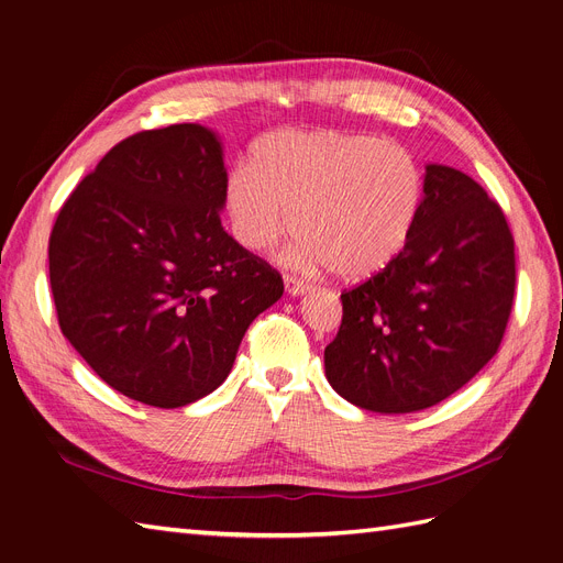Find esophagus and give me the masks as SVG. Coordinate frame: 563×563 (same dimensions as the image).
Wrapping results in <instances>:
<instances>
[{"label":"esophagus","instance_id":"esophagus-1","mask_svg":"<svg viewBox=\"0 0 563 563\" xmlns=\"http://www.w3.org/2000/svg\"><path fill=\"white\" fill-rule=\"evenodd\" d=\"M284 288H286L288 296L296 298V296L308 294V291H310V284L298 279V277H294V275H286V277H284Z\"/></svg>","mask_w":563,"mask_h":563}]
</instances>
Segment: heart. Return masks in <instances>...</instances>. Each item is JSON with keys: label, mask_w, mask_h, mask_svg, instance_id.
<instances>
[{"label": "heart", "mask_w": 563, "mask_h": 563, "mask_svg": "<svg viewBox=\"0 0 563 563\" xmlns=\"http://www.w3.org/2000/svg\"><path fill=\"white\" fill-rule=\"evenodd\" d=\"M422 190L418 159L399 145L352 131L279 129L255 145L253 164L228 174L225 211L249 251L269 249L294 223V265L366 279L406 249Z\"/></svg>", "instance_id": "heart-1"}]
</instances>
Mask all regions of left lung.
Instances as JSON below:
<instances>
[{"mask_svg": "<svg viewBox=\"0 0 563 563\" xmlns=\"http://www.w3.org/2000/svg\"><path fill=\"white\" fill-rule=\"evenodd\" d=\"M416 228L399 258L343 296L323 350L327 380L373 413L451 397L498 352L515 298V240L479 183L424 164Z\"/></svg>", "mask_w": 563, "mask_h": 563, "instance_id": "obj_1", "label": "left lung"}]
</instances>
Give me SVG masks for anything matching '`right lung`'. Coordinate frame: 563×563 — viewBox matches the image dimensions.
Instances as JSON below:
<instances>
[{"instance_id":"right-lung-1","label":"right lung","mask_w":563,"mask_h":563,"mask_svg":"<svg viewBox=\"0 0 563 563\" xmlns=\"http://www.w3.org/2000/svg\"><path fill=\"white\" fill-rule=\"evenodd\" d=\"M225 178L220 135L172 124L114 145L58 213L48 277L60 331L133 401L211 395L284 294L279 272L220 225Z\"/></svg>"}]
</instances>
